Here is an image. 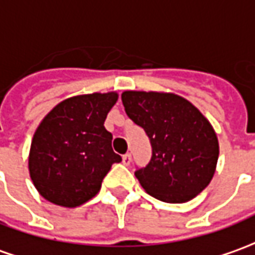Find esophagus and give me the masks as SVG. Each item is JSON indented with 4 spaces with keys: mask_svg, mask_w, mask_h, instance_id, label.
I'll use <instances>...</instances> for the list:
<instances>
[{
    "mask_svg": "<svg viewBox=\"0 0 255 255\" xmlns=\"http://www.w3.org/2000/svg\"><path fill=\"white\" fill-rule=\"evenodd\" d=\"M131 160H132V156H131V153H126V155L123 156V163L127 164V166L131 163Z\"/></svg>",
    "mask_w": 255,
    "mask_h": 255,
    "instance_id": "obj_1",
    "label": "esophagus"
}]
</instances>
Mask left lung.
I'll return each mask as SVG.
<instances>
[{
  "instance_id": "8db88e82",
  "label": "left lung",
  "mask_w": 255,
  "mask_h": 255,
  "mask_svg": "<svg viewBox=\"0 0 255 255\" xmlns=\"http://www.w3.org/2000/svg\"><path fill=\"white\" fill-rule=\"evenodd\" d=\"M127 116L149 136L152 156L135 177L157 200H193L212 180L219 156L214 128L188 100L173 93L127 91Z\"/></svg>"
}]
</instances>
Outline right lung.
Segmentation results:
<instances>
[{
    "mask_svg": "<svg viewBox=\"0 0 255 255\" xmlns=\"http://www.w3.org/2000/svg\"><path fill=\"white\" fill-rule=\"evenodd\" d=\"M117 99L114 92L69 98L43 119L29 155L30 177L41 197L74 208L99 193L112 164L121 162L105 128Z\"/></svg>",
    "mask_w": 255,
    "mask_h": 255,
    "instance_id": "right-lung-1",
    "label": "right lung"
}]
</instances>
